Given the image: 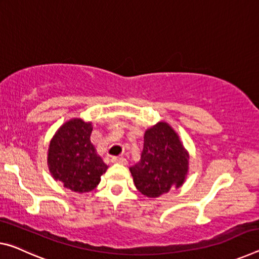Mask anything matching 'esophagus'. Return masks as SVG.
<instances>
[{
    "instance_id": "obj_1",
    "label": "esophagus",
    "mask_w": 259,
    "mask_h": 259,
    "mask_svg": "<svg viewBox=\"0 0 259 259\" xmlns=\"http://www.w3.org/2000/svg\"><path fill=\"white\" fill-rule=\"evenodd\" d=\"M112 162H117V163H122V165H126V159L122 158V157H113Z\"/></svg>"
}]
</instances>
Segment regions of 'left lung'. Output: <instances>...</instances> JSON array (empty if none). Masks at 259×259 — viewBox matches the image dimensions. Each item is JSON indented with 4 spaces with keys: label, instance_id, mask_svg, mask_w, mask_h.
<instances>
[{
    "label": "left lung",
    "instance_id": "left-lung-1",
    "mask_svg": "<svg viewBox=\"0 0 259 259\" xmlns=\"http://www.w3.org/2000/svg\"><path fill=\"white\" fill-rule=\"evenodd\" d=\"M129 169L137 190L157 198L186 181L189 153L176 131L160 121L145 131L141 160Z\"/></svg>",
    "mask_w": 259,
    "mask_h": 259
}]
</instances>
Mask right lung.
Listing matches in <instances>:
<instances>
[{"label": "right lung", "instance_id": "right-lung-1", "mask_svg": "<svg viewBox=\"0 0 259 259\" xmlns=\"http://www.w3.org/2000/svg\"><path fill=\"white\" fill-rule=\"evenodd\" d=\"M92 130V122L71 118L49 143L47 162L53 179L78 194L92 191L108 168L91 143Z\"/></svg>", "mask_w": 259, "mask_h": 259}]
</instances>
